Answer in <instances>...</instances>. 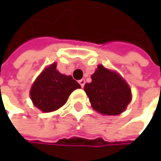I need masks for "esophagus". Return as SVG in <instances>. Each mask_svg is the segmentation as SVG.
Returning a JSON list of instances; mask_svg holds the SVG:
<instances>
[{
	"mask_svg": "<svg viewBox=\"0 0 161 161\" xmlns=\"http://www.w3.org/2000/svg\"><path fill=\"white\" fill-rule=\"evenodd\" d=\"M79 84H80V86L82 87H84V86H85V84H86L85 79H81V80H79Z\"/></svg>",
	"mask_w": 161,
	"mask_h": 161,
	"instance_id": "esophagus-1",
	"label": "esophagus"
}]
</instances>
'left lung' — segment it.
I'll return each mask as SVG.
<instances>
[{
    "mask_svg": "<svg viewBox=\"0 0 161 161\" xmlns=\"http://www.w3.org/2000/svg\"><path fill=\"white\" fill-rule=\"evenodd\" d=\"M91 79L85 85L84 90L95 111L107 115L125 111L131 101V90L117 73L99 65Z\"/></svg>",
    "mask_w": 161,
    "mask_h": 161,
    "instance_id": "left-lung-1",
    "label": "left lung"
}]
</instances>
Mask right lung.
Masks as SVG:
<instances>
[{"instance_id": "add662e5", "label": "right lung", "mask_w": 161, "mask_h": 161, "mask_svg": "<svg viewBox=\"0 0 161 161\" xmlns=\"http://www.w3.org/2000/svg\"><path fill=\"white\" fill-rule=\"evenodd\" d=\"M80 87L71 75L57 71V64L54 62L34 81L30 95L35 107L43 112H53L63 106L70 94Z\"/></svg>"}]
</instances>
